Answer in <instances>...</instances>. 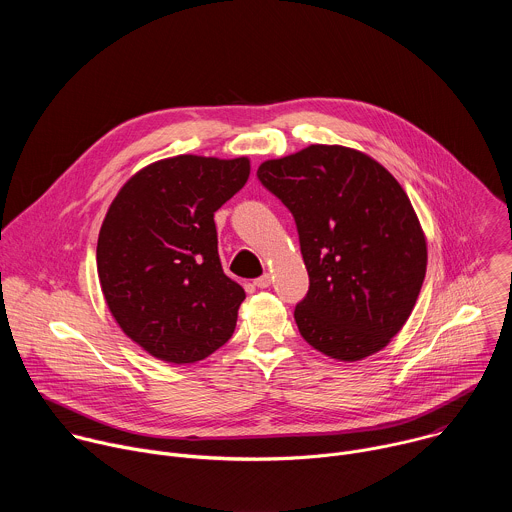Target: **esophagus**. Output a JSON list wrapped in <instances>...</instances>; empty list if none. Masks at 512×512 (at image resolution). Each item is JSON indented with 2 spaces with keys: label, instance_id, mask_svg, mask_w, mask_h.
<instances>
[{
  "label": "esophagus",
  "instance_id": "obj_1",
  "mask_svg": "<svg viewBox=\"0 0 512 512\" xmlns=\"http://www.w3.org/2000/svg\"><path fill=\"white\" fill-rule=\"evenodd\" d=\"M271 281H273V277H271L269 273H265V275L257 277L253 283H255L259 289H265V287H269V285H271Z\"/></svg>",
  "mask_w": 512,
  "mask_h": 512
}]
</instances>
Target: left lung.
<instances>
[{
	"mask_svg": "<svg viewBox=\"0 0 512 512\" xmlns=\"http://www.w3.org/2000/svg\"><path fill=\"white\" fill-rule=\"evenodd\" d=\"M257 176L296 218L310 275L294 312L304 340L344 362L383 350L411 316L427 267L401 184L371 156L322 143L263 162Z\"/></svg>",
	"mask_w": 512,
	"mask_h": 512,
	"instance_id": "8db88e82",
	"label": "left lung"
}]
</instances>
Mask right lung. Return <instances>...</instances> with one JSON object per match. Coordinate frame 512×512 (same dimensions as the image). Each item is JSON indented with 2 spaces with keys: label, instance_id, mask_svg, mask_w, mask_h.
I'll return each instance as SVG.
<instances>
[{
  "label": "right lung",
  "instance_id": "add662e5",
  "mask_svg": "<svg viewBox=\"0 0 512 512\" xmlns=\"http://www.w3.org/2000/svg\"><path fill=\"white\" fill-rule=\"evenodd\" d=\"M249 158L176 156L133 174L97 241V271L119 328L164 362H196L235 332L245 289L225 275L214 212L247 182Z\"/></svg>",
  "mask_w": 512,
  "mask_h": 512
}]
</instances>
